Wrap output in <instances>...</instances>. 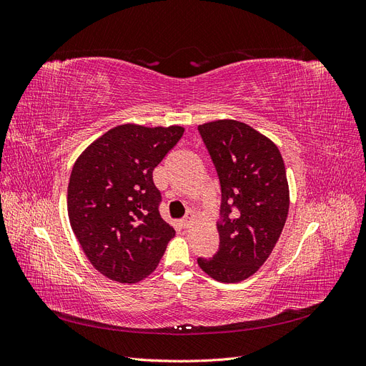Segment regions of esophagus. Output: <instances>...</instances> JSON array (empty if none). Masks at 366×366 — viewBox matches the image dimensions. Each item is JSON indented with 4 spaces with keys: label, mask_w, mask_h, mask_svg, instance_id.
<instances>
[{
    "label": "esophagus",
    "mask_w": 366,
    "mask_h": 366,
    "mask_svg": "<svg viewBox=\"0 0 366 366\" xmlns=\"http://www.w3.org/2000/svg\"><path fill=\"white\" fill-rule=\"evenodd\" d=\"M180 226H182L183 229L191 227V226H192V218H191V217H186L184 219H182V221H180Z\"/></svg>",
    "instance_id": "1"
}]
</instances>
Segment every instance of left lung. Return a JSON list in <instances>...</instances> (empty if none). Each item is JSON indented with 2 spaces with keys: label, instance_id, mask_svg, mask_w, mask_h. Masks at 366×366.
<instances>
[{
  "label": "left lung",
  "instance_id": "obj_1",
  "mask_svg": "<svg viewBox=\"0 0 366 366\" xmlns=\"http://www.w3.org/2000/svg\"><path fill=\"white\" fill-rule=\"evenodd\" d=\"M198 131L219 179L221 217L218 252L197 261L215 281H244L270 257L289 215L284 160L269 137L242 122H207Z\"/></svg>",
  "mask_w": 366,
  "mask_h": 366
}]
</instances>
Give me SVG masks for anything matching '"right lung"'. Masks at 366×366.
<instances>
[{
    "label": "right lung",
    "mask_w": 366,
    "mask_h": 366,
    "mask_svg": "<svg viewBox=\"0 0 366 366\" xmlns=\"http://www.w3.org/2000/svg\"><path fill=\"white\" fill-rule=\"evenodd\" d=\"M184 128L119 125L77 157L69 182L70 224L93 267L134 284L159 265L175 230L159 214L152 171Z\"/></svg>",
    "instance_id": "1"
}]
</instances>
